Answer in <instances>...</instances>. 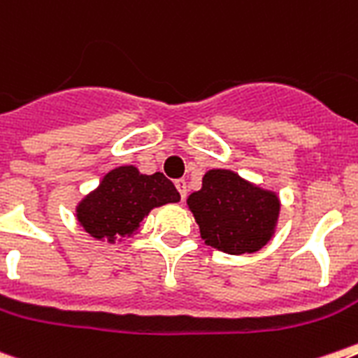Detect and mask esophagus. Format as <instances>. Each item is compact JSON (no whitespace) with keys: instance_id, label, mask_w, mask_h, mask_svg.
<instances>
[{"instance_id":"34e87169","label":"esophagus","mask_w":358,"mask_h":358,"mask_svg":"<svg viewBox=\"0 0 358 358\" xmlns=\"http://www.w3.org/2000/svg\"><path fill=\"white\" fill-rule=\"evenodd\" d=\"M174 185H176V189H178L180 196H182V200H185V196H187V182H185L184 178H180L174 182Z\"/></svg>"}]
</instances>
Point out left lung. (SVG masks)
<instances>
[{
	"instance_id": "left-lung-1",
	"label": "left lung",
	"mask_w": 358,
	"mask_h": 358,
	"mask_svg": "<svg viewBox=\"0 0 358 358\" xmlns=\"http://www.w3.org/2000/svg\"><path fill=\"white\" fill-rule=\"evenodd\" d=\"M187 206L203 242L227 255L260 251L275 235L280 215L278 194L229 169L207 171Z\"/></svg>"
}]
</instances>
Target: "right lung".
Instances as JSON below:
<instances>
[{
	"label": "right lung",
	"instance_id": "1",
	"mask_svg": "<svg viewBox=\"0 0 358 358\" xmlns=\"http://www.w3.org/2000/svg\"><path fill=\"white\" fill-rule=\"evenodd\" d=\"M180 202V193L162 173L142 174L122 165L105 174L100 185L76 206L78 224L96 240L114 244L134 236L155 207Z\"/></svg>",
	"mask_w": 358,
	"mask_h": 358
}]
</instances>
